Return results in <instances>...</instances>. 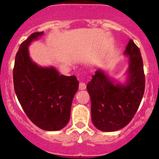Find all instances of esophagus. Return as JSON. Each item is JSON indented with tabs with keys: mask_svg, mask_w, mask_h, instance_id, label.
<instances>
[{
	"mask_svg": "<svg viewBox=\"0 0 159 159\" xmlns=\"http://www.w3.org/2000/svg\"><path fill=\"white\" fill-rule=\"evenodd\" d=\"M79 88H80V90L86 89V84L82 82L80 83V84H79Z\"/></svg>",
	"mask_w": 159,
	"mask_h": 159,
	"instance_id": "obj_1",
	"label": "esophagus"
}]
</instances>
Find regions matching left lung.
Wrapping results in <instances>:
<instances>
[{"mask_svg": "<svg viewBox=\"0 0 159 159\" xmlns=\"http://www.w3.org/2000/svg\"><path fill=\"white\" fill-rule=\"evenodd\" d=\"M124 54L129 58L126 84H116L104 71L97 70L87 85L92 102V123L102 131H116L126 127L135 115L144 94L143 59L132 40Z\"/></svg>", "mask_w": 159, "mask_h": 159, "instance_id": "1", "label": "left lung"}]
</instances>
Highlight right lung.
I'll list each match as a JSON object with an SVG mask.
<instances>
[{"instance_id": "add662e5", "label": "right lung", "mask_w": 159, "mask_h": 159, "mask_svg": "<svg viewBox=\"0 0 159 159\" xmlns=\"http://www.w3.org/2000/svg\"><path fill=\"white\" fill-rule=\"evenodd\" d=\"M43 33H32L20 45L13 68L14 90L31 121L42 130L54 131L69 121L79 81L75 75H60L53 67H42L32 62L29 46Z\"/></svg>"}]
</instances>
